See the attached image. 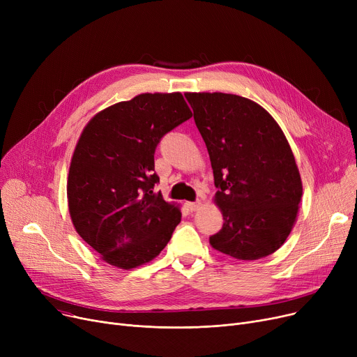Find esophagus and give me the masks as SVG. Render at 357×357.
Returning <instances> with one entry per match:
<instances>
[{"mask_svg": "<svg viewBox=\"0 0 357 357\" xmlns=\"http://www.w3.org/2000/svg\"><path fill=\"white\" fill-rule=\"evenodd\" d=\"M186 207H188L190 211H197L201 207V201H195V202H186Z\"/></svg>", "mask_w": 357, "mask_h": 357, "instance_id": "esophagus-1", "label": "esophagus"}]
</instances>
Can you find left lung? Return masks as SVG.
I'll return each mask as SVG.
<instances>
[{
    "label": "left lung",
    "instance_id": "left-lung-1",
    "mask_svg": "<svg viewBox=\"0 0 357 357\" xmlns=\"http://www.w3.org/2000/svg\"><path fill=\"white\" fill-rule=\"evenodd\" d=\"M207 146L222 229L210 245L238 260L266 257L296 221L303 182L291 146L269 112L245 97L186 92Z\"/></svg>",
    "mask_w": 357,
    "mask_h": 357
}]
</instances>
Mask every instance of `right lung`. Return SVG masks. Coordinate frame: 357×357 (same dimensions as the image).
<instances>
[{
    "mask_svg": "<svg viewBox=\"0 0 357 357\" xmlns=\"http://www.w3.org/2000/svg\"><path fill=\"white\" fill-rule=\"evenodd\" d=\"M191 117L181 92H147L100 111L82 130L69 166V214L107 264L137 268L171 240L182 214L153 191L155 150Z\"/></svg>",
    "mask_w": 357,
    "mask_h": 357,
    "instance_id": "right-lung-1",
    "label": "right lung"
}]
</instances>
